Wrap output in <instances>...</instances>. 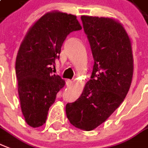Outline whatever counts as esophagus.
I'll list each match as a JSON object with an SVG mask.
<instances>
[{"mask_svg": "<svg viewBox=\"0 0 148 148\" xmlns=\"http://www.w3.org/2000/svg\"><path fill=\"white\" fill-rule=\"evenodd\" d=\"M72 83H73V81L70 80V79H68L67 81H66V85H67V86H69L72 85Z\"/></svg>", "mask_w": 148, "mask_h": 148, "instance_id": "1", "label": "esophagus"}]
</instances>
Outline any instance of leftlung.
Segmentation results:
<instances>
[{"mask_svg": "<svg viewBox=\"0 0 148 148\" xmlns=\"http://www.w3.org/2000/svg\"><path fill=\"white\" fill-rule=\"evenodd\" d=\"M94 59L90 79L73 103L68 119L75 127L93 130L107 120L125 99L133 74L132 42L125 28L112 18L82 15Z\"/></svg>", "mask_w": 148, "mask_h": 148, "instance_id": "left-lung-1", "label": "left lung"}]
</instances>
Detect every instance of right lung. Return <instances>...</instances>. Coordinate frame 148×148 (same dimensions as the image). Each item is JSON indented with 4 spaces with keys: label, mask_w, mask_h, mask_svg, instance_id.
I'll use <instances>...</instances> for the list:
<instances>
[{
    "label": "right lung",
    "mask_w": 148,
    "mask_h": 148,
    "mask_svg": "<svg viewBox=\"0 0 148 148\" xmlns=\"http://www.w3.org/2000/svg\"><path fill=\"white\" fill-rule=\"evenodd\" d=\"M82 26L75 15L53 11L31 26L20 44L15 62L21 109L28 125L36 128L46 123L48 110L65 82L53 75L62 44Z\"/></svg>",
    "instance_id": "right-lung-1"
}]
</instances>
